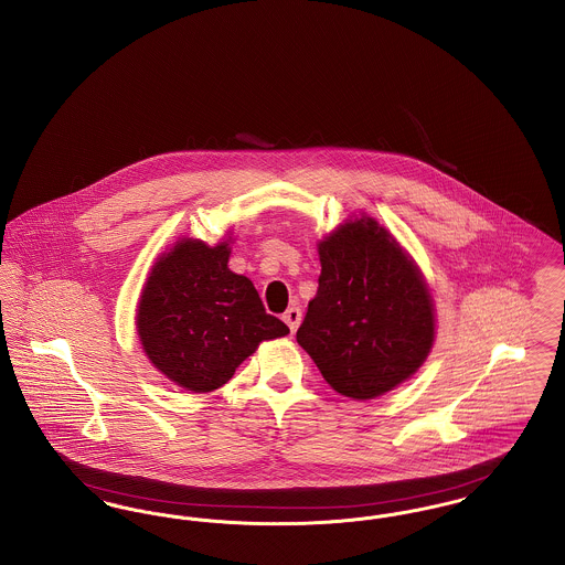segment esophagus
<instances>
[{
  "mask_svg": "<svg viewBox=\"0 0 565 565\" xmlns=\"http://www.w3.org/2000/svg\"><path fill=\"white\" fill-rule=\"evenodd\" d=\"M300 318H302V313H300L299 307H290V309L284 313V322L288 324L290 332H297L300 324Z\"/></svg>",
  "mask_w": 565,
  "mask_h": 565,
  "instance_id": "esophagus-1",
  "label": "esophagus"
}]
</instances>
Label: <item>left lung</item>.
<instances>
[{"label": "left lung", "mask_w": 565, "mask_h": 565, "mask_svg": "<svg viewBox=\"0 0 565 565\" xmlns=\"http://www.w3.org/2000/svg\"><path fill=\"white\" fill-rule=\"evenodd\" d=\"M318 292L300 348L343 397L386 395L427 361L435 307L425 275L373 217L348 220L318 243Z\"/></svg>", "instance_id": "left-lung-1"}]
</instances>
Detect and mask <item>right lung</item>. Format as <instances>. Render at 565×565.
I'll return each mask as SVG.
<instances>
[{
	"label": "right lung",
	"mask_w": 565,
	"mask_h": 565,
	"mask_svg": "<svg viewBox=\"0 0 565 565\" xmlns=\"http://www.w3.org/2000/svg\"><path fill=\"white\" fill-rule=\"evenodd\" d=\"M231 236L179 238L149 270L136 307L140 345L160 373L192 393L224 386L247 356L290 329L268 316L254 284L228 268Z\"/></svg>",
	"instance_id": "1"
}]
</instances>
